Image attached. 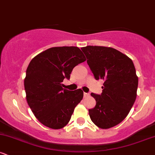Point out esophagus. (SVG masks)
<instances>
[{"label":"esophagus","instance_id":"34e87169","mask_svg":"<svg viewBox=\"0 0 155 155\" xmlns=\"http://www.w3.org/2000/svg\"><path fill=\"white\" fill-rule=\"evenodd\" d=\"M89 95H90V94H89V93H87V92H84V97H88Z\"/></svg>","mask_w":155,"mask_h":155}]
</instances>
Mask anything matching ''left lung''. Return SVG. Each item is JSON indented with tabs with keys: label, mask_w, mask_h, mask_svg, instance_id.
Segmentation results:
<instances>
[{
	"label": "left lung",
	"mask_w": 155,
	"mask_h": 155,
	"mask_svg": "<svg viewBox=\"0 0 155 155\" xmlns=\"http://www.w3.org/2000/svg\"><path fill=\"white\" fill-rule=\"evenodd\" d=\"M96 80L104 81L101 95L91 93L96 101L89 109L90 119L102 129L116 126L124 120L136 101L138 79L132 60L111 47L81 48Z\"/></svg>",
	"instance_id": "1"
}]
</instances>
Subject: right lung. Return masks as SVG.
Wrapping results in <instances>:
<instances>
[{
	"label": "right lung",
	"mask_w": 155,
	"mask_h": 155,
	"mask_svg": "<svg viewBox=\"0 0 155 155\" xmlns=\"http://www.w3.org/2000/svg\"><path fill=\"white\" fill-rule=\"evenodd\" d=\"M86 60L79 48H49L33 58L24 81L26 99L35 117L51 129L65 127L74 108L83 98L81 89L63 88L64 79H70L73 68Z\"/></svg>",
	"instance_id": "add662e5"
}]
</instances>
